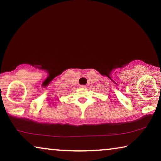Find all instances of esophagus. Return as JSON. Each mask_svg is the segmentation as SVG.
Segmentation results:
<instances>
[{"label":"esophagus","instance_id":"1","mask_svg":"<svg viewBox=\"0 0 161 161\" xmlns=\"http://www.w3.org/2000/svg\"><path fill=\"white\" fill-rule=\"evenodd\" d=\"M86 87V86H85V85H80V88H81V89H85Z\"/></svg>","mask_w":161,"mask_h":161}]
</instances>
